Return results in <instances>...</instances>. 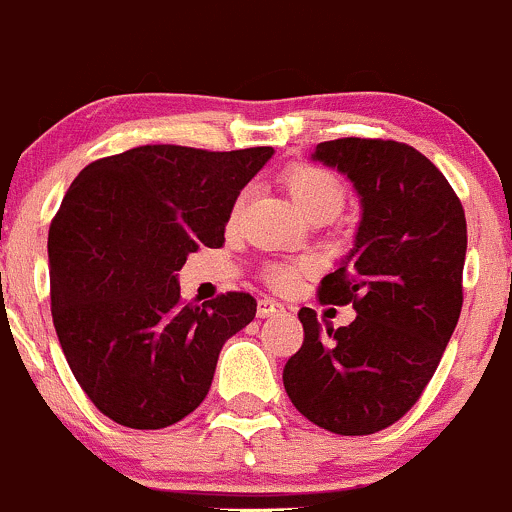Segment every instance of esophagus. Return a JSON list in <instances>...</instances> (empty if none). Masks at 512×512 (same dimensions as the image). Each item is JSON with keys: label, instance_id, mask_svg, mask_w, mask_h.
Segmentation results:
<instances>
[{"label": "esophagus", "instance_id": "obj_1", "mask_svg": "<svg viewBox=\"0 0 512 512\" xmlns=\"http://www.w3.org/2000/svg\"><path fill=\"white\" fill-rule=\"evenodd\" d=\"M279 311H284V306L270 297L260 299V304H257V316H260V319H270V316L279 314Z\"/></svg>", "mask_w": 512, "mask_h": 512}]
</instances>
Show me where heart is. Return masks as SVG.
Instances as JSON below:
<instances>
[{
    "mask_svg": "<svg viewBox=\"0 0 512 512\" xmlns=\"http://www.w3.org/2000/svg\"><path fill=\"white\" fill-rule=\"evenodd\" d=\"M294 206L304 213V218H316V215H328L336 218L346 203V188L331 171L319 169L311 164H297L284 171L282 176ZM240 208V203H238ZM301 267L299 265H274L267 270V279L277 289H289L297 282Z\"/></svg>",
    "mask_w": 512,
    "mask_h": 512,
    "instance_id": "b5f03b06",
    "label": "heart"
}]
</instances>
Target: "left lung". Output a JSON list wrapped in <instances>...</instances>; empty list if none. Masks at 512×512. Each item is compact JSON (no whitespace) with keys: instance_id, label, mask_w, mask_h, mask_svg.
<instances>
[{"instance_id":"left-lung-1","label":"left lung","mask_w":512,"mask_h":512,"mask_svg":"<svg viewBox=\"0 0 512 512\" xmlns=\"http://www.w3.org/2000/svg\"><path fill=\"white\" fill-rule=\"evenodd\" d=\"M311 161L346 176L360 203L353 247L319 289L324 304H353L355 321L321 328L304 306L284 390L309 422L360 437L395 424L437 370L464 301L466 215L444 174L407 144L333 139Z\"/></svg>"}]
</instances>
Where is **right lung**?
<instances>
[{"mask_svg": "<svg viewBox=\"0 0 512 512\" xmlns=\"http://www.w3.org/2000/svg\"><path fill=\"white\" fill-rule=\"evenodd\" d=\"M272 154L147 144L75 176L48 230L51 314L75 380L112 422L161 429L191 414L223 343L255 319L242 292L184 306L179 270L201 245H223Z\"/></svg>", "mask_w": 512, "mask_h": 512, "instance_id": "right-lung-1", "label": "right lung"}]
</instances>
